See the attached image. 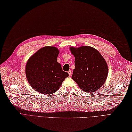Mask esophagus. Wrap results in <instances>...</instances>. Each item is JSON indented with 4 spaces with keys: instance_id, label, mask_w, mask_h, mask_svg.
I'll use <instances>...</instances> for the list:
<instances>
[{
    "instance_id": "obj_1",
    "label": "esophagus",
    "mask_w": 132,
    "mask_h": 132,
    "mask_svg": "<svg viewBox=\"0 0 132 132\" xmlns=\"http://www.w3.org/2000/svg\"><path fill=\"white\" fill-rule=\"evenodd\" d=\"M68 73H69V76H71V75H72V71H71V70H69V71H68Z\"/></svg>"
}]
</instances>
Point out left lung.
I'll return each instance as SVG.
<instances>
[{
    "label": "left lung",
    "instance_id": "left-lung-1",
    "mask_svg": "<svg viewBox=\"0 0 132 132\" xmlns=\"http://www.w3.org/2000/svg\"><path fill=\"white\" fill-rule=\"evenodd\" d=\"M75 57L72 78L86 92L97 90L106 80L108 67L98 51L90 46L70 48Z\"/></svg>",
    "mask_w": 132,
    "mask_h": 132
}]
</instances>
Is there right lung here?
Segmentation results:
<instances>
[{
  "mask_svg": "<svg viewBox=\"0 0 132 132\" xmlns=\"http://www.w3.org/2000/svg\"><path fill=\"white\" fill-rule=\"evenodd\" d=\"M59 52L54 46L39 49L29 58L26 66V75L32 88L43 94H52L60 87L69 76L57 62Z\"/></svg>",
  "mask_w": 132,
  "mask_h": 132,
  "instance_id": "right-lung-1",
  "label": "right lung"
}]
</instances>
